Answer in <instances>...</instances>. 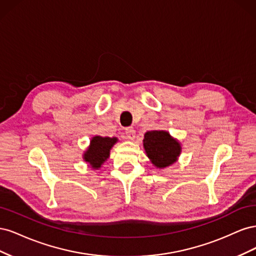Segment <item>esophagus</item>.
Segmentation results:
<instances>
[{
  "label": "esophagus",
  "instance_id": "34e87169",
  "mask_svg": "<svg viewBox=\"0 0 256 256\" xmlns=\"http://www.w3.org/2000/svg\"><path fill=\"white\" fill-rule=\"evenodd\" d=\"M125 134H126V138H129V140H134V138H136V130L134 128L129 127L126 129Z\"/></svg>",
  "mask_w": 256,
  "mask_h": 256
}]
</instances>
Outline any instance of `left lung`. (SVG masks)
I'll return each instance as SVG.
<instances>
[{
	"label": "left lung",
	"mask_w": 256,
	"mask_h": 256,
	"mask_svg": "<svg viewBox=\"0 0 256 256\" xmlns=\"http://www.w3.org/2000/svg\"><path fill=\"white\" fill-rule=\"evenodd\" d=\"M143 145L147 157L159 168L173 164L182 152L180 143L164 130L147 131L144 134Z\"/></svg>",
	"instance_id": "1"
}]
</instances>
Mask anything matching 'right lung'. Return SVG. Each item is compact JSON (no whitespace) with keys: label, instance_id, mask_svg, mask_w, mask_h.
<instances>
[{"label":"right lung","instance_id":"1","mask_svg":"<svg viewBox=\"0 0 256 256\" xmlns=\"http://www.w3.org/2000/svg\"><path fill=\"white\" fill-rule=\"evenodd\" d=\"M118 141V138L92 136L88 148L83 154L84 161H86L92 168H100L104 162L110 157V150Z\"/></svg>","mask_w":256,"mask_h":256}]
</instances>
